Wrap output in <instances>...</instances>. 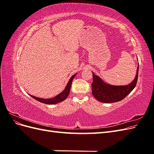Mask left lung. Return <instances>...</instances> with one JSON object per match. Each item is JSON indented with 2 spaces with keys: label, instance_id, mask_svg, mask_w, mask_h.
<instances>
[{
  "label": "left lung",
  "instance_id": "left-lung-1",
  "mask_svg": "<svg viewBox=\"0 0 154 154\" xmlns=\"http://www.w3.org/2000/svg\"><path fill=\"white\" fill-rule=\"evenodd\" d=\"M139 65L134 80L126 85H112L105 83L101 78L92 72V93L95 98L102 103H111L122 101L128 95L136 85L138 78Z\"/></svg>",
  "mask_w": 154,
  "mask_h": 154
}]
</instances>
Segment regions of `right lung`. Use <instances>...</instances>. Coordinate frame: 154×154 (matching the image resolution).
<instances>
[{
  "label": "right lung",
  "mask_w": 154,
  "mask_h": 154,
  "mask_svg": "<svg viewBox=\"0 0 154 154\" xmlns=\"http://www.w3.org/2000/svg\"><path fill=\"white\" fill-rule=\"evenodd\" d=\"M76 74H74V75H72L71 76V78H70V80L69 81V82L67 83V84L65 88V89L61 92L59 94H58L57 96H56L55 97H53V98H48V99H44V98H41V97H36L34 96L30 95L32 98L35 99L36 100L38 101L41 103H43L45 104H48V105H53V104H57L58 103H60L63 101H64L67 98V97L68 96L69 92H70V89H71V84H72V82L74 78L75 77V76L76 75Z\"/></svg>",
  "instance_id": "right-lung-1"
}]
</instances>
